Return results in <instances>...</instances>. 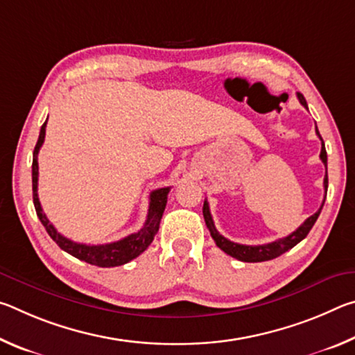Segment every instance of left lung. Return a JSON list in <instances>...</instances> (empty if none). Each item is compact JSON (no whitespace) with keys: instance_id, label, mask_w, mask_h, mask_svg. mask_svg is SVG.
<instances>
[{"instance_id":"1","label":"left lung","mask_w":355,"mask_h":355,"mask_svg":"<svg viewBox=\"0 0 355 355\" xmlns=\"http://www.w3.org/2000/svg\"><path fill=\"white\" fill-rule=\"evenodd\" d=\"M297 98L300 101V105H302L305 110H309L307 106V101H305L304 95L302 94H297ZM316 135L320 136L321 139V155L320 158L326 166V177H324V189L327 192V184H329V180H327V152H326V147H324V141L320 135V131L316 128ZM324 200H326V197H324ZM324 205V202H322ZM321 208L318 209V211L310 216V218L304 222L302 225H300L296 232H293L291 235H288L285 238H280L277 241H272V243H268V244H261V245H245V244H238V243H233L230 239H227L220 235L218 232V228L214 227V222H213V216L209 213V205H208V200L205 199L203 202V218H205V224L208 227L209 233H211V236L214 239L216 245L220 250H224L227 255H230L233 258H236L239 261H245V263H258V261H268V260H272V258H277L282 254H285L286 250L293 249L294 245L297 243L302 241V239L309 235V232L311 230V227L315 225V222L318 219V216H320Z\"/></svg>"}]
</instances>
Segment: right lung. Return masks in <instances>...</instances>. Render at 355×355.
I'll return each instance as SVG.
<instances>
[{
  "instance_id": "add662e5",
  "label": "right lung",
  "mask_w": 355,
  "mask_h": 355,
  "mask_svg": "<svg viewBox=\"0 0 355 355\" xmlns=\"http://www.w3.org/2000/svg\"><path fill=\"white\" fill-rule=\"evenodd\" d=\"M48 120V119H46ZM46 120L42 125L40 135L37 144L34 147L33 153V200L35 207V213H37L42 225L45 227L48 235L51 236L59 248L67 252V254L73 255L75 258L81 261H86L89 264H95L100 268H114V266H122V264L128 263L133 258L139 257L144 250H146L150 244H152L153 238L159 228L161 218H163L166 203H167V194H169L171 188H159L153 191L150 194V205H148V214L147 220L139 232L131 233V235L119 239L116 243L110 244H81L75 243L71 239L62 236L59 233L55 225L44 213V209L40 207L39 196H37V180H39V163H37V155L42 147V144L45 141V128H46Z\"/></svg>"
}]
</instances>
